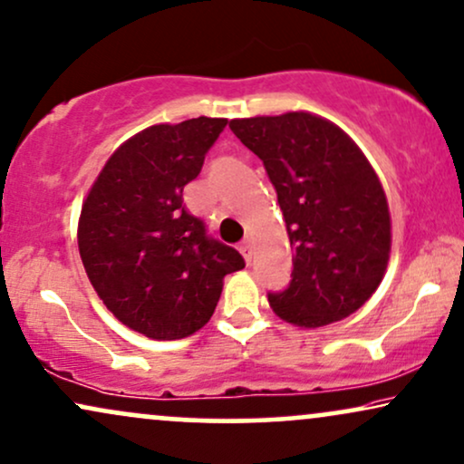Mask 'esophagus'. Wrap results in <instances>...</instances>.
Returning <instances> with one entry per match:
<instances>
[{"label":"esophagus","mask_w":464,"mask_h":464,"mask_svg":"<svg viewBox=\"0 0 464 464\" xmlns=\"http://www.w3.org/2000/svg\"><path fill=\"white\" fill-rule=\"evenodd\" d=\"M240 254H243V257H245V262L246 264H251V256H254V245H251V240L249 238H245L243 243H240Z\"/></svg>","instance_id":"obj_1"}]
</instances>
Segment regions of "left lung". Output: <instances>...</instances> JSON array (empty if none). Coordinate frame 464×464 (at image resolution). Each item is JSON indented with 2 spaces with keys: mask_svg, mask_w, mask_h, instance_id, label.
Wrapping results in <instances>:
<instances>
[{
  "mask_svg": "<svg viewBox=\"0 0 464 464\" xmlns=\"http://www.w3.org/2000/svg\"><path fill=\"white\" fill-rule=\"evenodd\" d=\"M230 130L262 160L294 251L290 284L268 292L273 311L304 328L352 315L390 256L388 202L371 164L345 131L309 112L234 119Z\"/></svg>",
  "mask_w": 464,
  "mask_h": 464,
  "instance_id": "left-lung-1",
  "label": "left lung"
}]
</instances>
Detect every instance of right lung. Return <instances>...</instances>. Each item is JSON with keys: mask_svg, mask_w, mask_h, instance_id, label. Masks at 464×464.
Instances as JSON below:
<instances>
[{"mask_svg": "<svg viewBox=\"0 0 464 464\" xmlns=\"http://www.w3.org/2000/svg\"><path fill=\"white\" fill-rule=\"evenodd\" d=\"M227 119L153 125L121 144L82 204L78 249L89 281L125 326L149 339L194 334L243 256L183 204Z\"/></svg>", "mask_w": 464, "mask_h": 464, "instance_id": "1", "label": "right lung"}]
</instances>
